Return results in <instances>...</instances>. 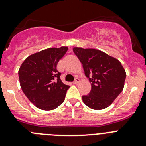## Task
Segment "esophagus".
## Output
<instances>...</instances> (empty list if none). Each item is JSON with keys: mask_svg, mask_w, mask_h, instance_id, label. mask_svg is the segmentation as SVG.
I'll use <instances>...</instances> for the list:
<instances>
[{"mask_svg": "<svg viewBox=\"0 0 146 146\" xmlns=\"http://www.w3.org/2000/svg\"><path fill=\"white\" fill-rule=\"evenodd\" d=\"M80 82V79L79 78H76L75 79V80L74 81V82H73V84H78V83H79Z\"/></svg>", "mask_w": 146, "mask_h": 146, "instance_id": "1", "label": "esophagus"}]
</instances>
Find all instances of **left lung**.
Segmentation results:
<instances>
[{
    "mask_svg": "<svg viewBox=\"0 0 146 146\" xmlns=\"http://www.w3.org/2000/svg\"><path fill=\"white\" fill-rule=\"evenodd\" d=\"M73 51L91 82V92L82 96L83 102L96 110L109 107L124 87L126 74L121 62L96 49L74 47Z\"/></svg>",
    "mask_w": 146,
    "mask_h": 146,
    "instance_id": "obj_1",
    "label": "left lung"
}]
</instances>
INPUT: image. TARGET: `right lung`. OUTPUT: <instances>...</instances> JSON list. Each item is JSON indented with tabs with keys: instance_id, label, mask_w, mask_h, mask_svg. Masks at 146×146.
<instances>
[{
	"instance_id": "add662e5",
	"label": "right lung",
	"mask_w": 146,
	"mask_h": 146,
	"mask_svg": "<svg viewBox=\"0 0 146 146\" xmlns=\"http://www.w3.org/2000/svg\"><path fill=\"white\" fill-rule=\"evenodd\" d=\"M67 50V47L42 50L28 56L20 67V87L36 108L52 110L64 102L69 86L63 83L56 66Z\"/></svg>"
}]
</instances>
